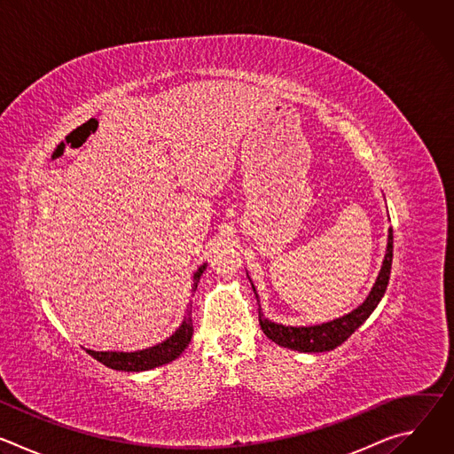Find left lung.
I'll return each instance as SVG.
<instances>
[{
    "label": "left lung",
    "instance_id": "1",
    "mask_svg": "<svg viewBox=\"0 0 454 454\" xmlns=\"http://www.w3.org/2000/svg\"><path fill=\"white\" fill-rule=\"evenodd\" d=\"M392 258H394V230H387V244H386V254L380 266V271L377 275V280L368 293L366 300L350 310L348 314H343L340 317H334L325 323H317V325H282V323H275L270 317L264 316L261 305H258V321H261V327L264 334L275 341L277 345L298 352H327L340 347L343 341H347L361 325L368 319V316L373 312V309L379 305L380 298L384 296V291L387 287V280H390L392 271ZM249 278V277H247ZM251 282V280H249ZM256 301L258 294L254 286L251 284Z\"/></svg>",
    "mask_w": 454,
    "mask_h": 454
}]
</instances>
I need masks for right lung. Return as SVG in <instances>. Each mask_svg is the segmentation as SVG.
Wrapping results in <instances>:
<instances>
[{"label": "right lung", "mask_w": 454, "mask_h": 454, "mask_svg": "<svg viewBox=\"0 0 454 454\" xmlns=\"http://www.w3.org/2000/svg\"><path fill=\"white\" fill-rule=\"evenodd\" d=\"M207 264H203L196 273H193V284L192 291L198 289V282L201 275L205 273ZM193 334V325H192V305H186V314L181 321V325L176 329V333L167 338L165 341L144 348V350H135V352H118V350H107V352H97V350H88L90 356H93L97 361L102 364L118 370V372H145L153 370L156 366H163L174 359H177L184 348L188 347L190 340Z\"/></svg>", "instance_id": "obj_1"}]
</instances>
